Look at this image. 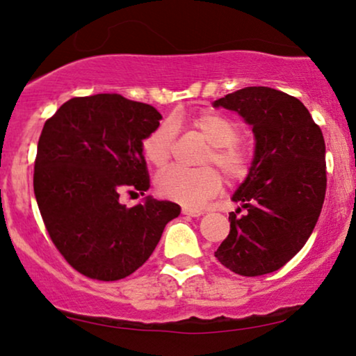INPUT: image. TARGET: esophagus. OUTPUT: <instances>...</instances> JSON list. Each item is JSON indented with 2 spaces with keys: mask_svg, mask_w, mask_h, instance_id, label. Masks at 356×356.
<instances>
[{
  "mask_svg": "<svg viewBox=\"0 0 356 356\" xmlns=\"http://www.w3.org/2000/svg\"><path fill=\"white\" fill-rule=\"evenodd\" d=\"M181 212L188 217H201L202 216V211H197V209H191V207H183Z\"/></svg>",
  "mask_w": 356,
  "mask_h": 356,
  "instance_id": "1",
  "label": "esophagus"
}]
</instances>
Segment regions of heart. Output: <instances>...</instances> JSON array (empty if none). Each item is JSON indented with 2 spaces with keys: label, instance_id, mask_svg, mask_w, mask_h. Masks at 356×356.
Returning <instances> with one entry per match:
<instances>
[{
  "label": "heart",
  "instance_id": "obj_1",
  "mask_svg": "<svg viewBox=\"0 0 356 356\" xmlns=\"http://www.w3.org/2000/svg\"><path fill=\"white\" fill-rule=\"evenodd\" d=\"M194 129L211 145L204 155V163H216L220 172L238 181L250 172L252 149L238 138V123L218 111H204L193 120ZM175 126L162 123L143 140V152L154 167H163L170 160L175 143ZM222 188V177L213 167L183 168L170 167L157 178V191L162 197L186 207H201Z\"/></svg>",
  "mask_w": 356,
  "mask_h": 356
}]
</instances>
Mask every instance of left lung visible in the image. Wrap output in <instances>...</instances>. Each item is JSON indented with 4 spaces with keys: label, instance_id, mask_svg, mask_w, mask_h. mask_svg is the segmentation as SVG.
<instances>
[{
    "label": "left lung",
    "instance_id": "8db88e82",
    "mask_svg": "<svg viewBox=\"0 0 356 356\" xmlns=\"http://www.w3.org/2000/svg\"><path fill=\"white\" fill-rule=\"evenodd\" d=\"M252 128L254 155L233 193L230 233L216 251L220 264L245 277L285 266L308 241L325 196V144L298 99L270 87H245L212 104ZM245 208L241 218L237 212Z\"/></svg>",
    "mask_w": 356,
    "mask_h": 356
}]
</instances>
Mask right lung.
I'll return each mask as SVG.
<instances>
[{
	"mask_svg": "<svg viewBox=\"0 0 356 356\" xmlns=\"http://www.w3.org/2000/svg\"><path fill=\"white\" fill-rule=\"evenodd\" d=\"M162 115L118 94L76 97L47 120L37 145L33 193L58 251L77 272L120 280L138 270L181 207L145 196L126 207L121 193L150 188L143 152Z\"/></svg>",
	"mask_w": 356,
	"mask_h": 356,
	"instance_id": "add662e5",
	"label": "right lung"
}]
</instances>
